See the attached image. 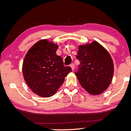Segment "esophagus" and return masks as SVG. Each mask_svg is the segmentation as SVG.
Listing matches in <instances>:
<instances>
[{
    "label": "esophagus",
    "mask_w": 131,
    "mask_h": 131,
    "mask_svg": "<svg viewBox=\"0 0 131 131\" xmlns=\"http://www.w3.org/2000/svg\"><path fill=\"white\" fill-rule=\"evenodd\" d=\"M70 66L71 67V68H72V70L73 71L74 69V64H73V63L70 64Z\"/></svg>",
    "instance_id": "34e87169"
}]
</instances>
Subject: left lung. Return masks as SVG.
<instances>
[{"instance_id":"1","label":"left lung","mask_w":131,"mask_h":131,"mask_svg":"<svg viewBox=\"0 0 131 131\" xmlns=\"http://www.w3.org/2000/svg\"><path fill=\"white\" fill-rule=\"evenodd\" d=\"M77 58L80 65L75 75L82 87L92 95L107 90L114 74V63L107 50L95 40L80 45Z\"/></svg>"}]
</instances>
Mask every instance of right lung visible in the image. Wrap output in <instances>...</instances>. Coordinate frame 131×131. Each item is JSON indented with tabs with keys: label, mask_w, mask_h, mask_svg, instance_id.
<instances>
[{
	"label": "right lung",
	"mask_w": 131,
	"mask_h": 131,
	"mask_svg": "<svg viewBox=\"0 0 131 131\" xmlns=\"http://www.w3.org/2000/svg\"><path fill=\"white\" fill-rule=\"evenodd\" d=\"M59 46L47 39L36 42L26 53L23 63L24 79L33 92L43 97L52 96L72 72L56 54Z\"/></svg>",
	"instance_id": "1"
}]
</instances>
